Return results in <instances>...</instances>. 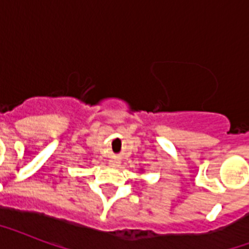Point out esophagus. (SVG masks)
Instances as JSON below:
<instances>
[{"instance_id": "34e87169", "label": "esophagus", "mask_w": 249, "mask_h": 249, "mask_svg": "<svg viewBox=\"0 0 249 249\" xmlns=\"http://www.w3.org/2000/svg\"><path fill=\"white\" fill-rule=\"evenodd\" d=\"M109 166H112V168H117V166L120 165V159H117V158H112V159L108 160Z\"/></svg>"}]
</instances>
